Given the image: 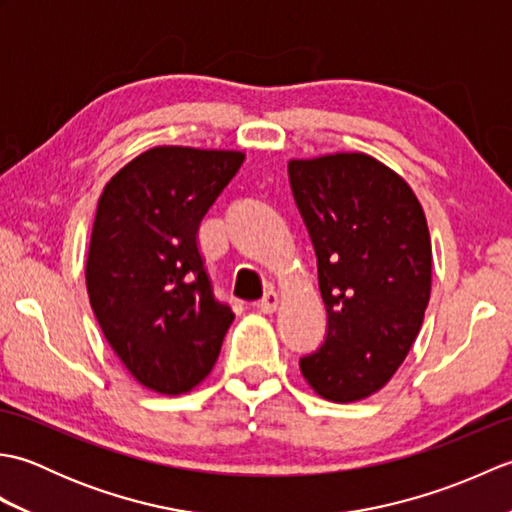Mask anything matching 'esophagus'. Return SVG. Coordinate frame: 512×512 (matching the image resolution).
<instances>
[{"label": "esophagus", "mask_w": 512, "mask_h": 512, "mask_svg": "<svg viewBox=\"0 0 512 512\" xmlns=\"http://www.w3.org/2000/svg\"><path fill=\"white\" fill-rule=\"evenodd\" d=\"M257 308H259V312H264V314H273L279 308V295H277V292L275 290H268L266 295L259 299Z\"/></svg>", "instance_id": "esophagus-1"}]
</instances>
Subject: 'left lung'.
Masks as SVG:
<instances>
[{
  "instance_id": "1",
  "label": "left lung",
  "mask_w": 512,
  "mask_h": 512,
  "mask_svg": "<svg viewBox=\"0 0 512 512\" xmlns=\"http://www.w3.org/2000/svg\"><path fill=\"white\" fill-rule=\"evenodd\" d=\"M288 176L328 310V334L301 358V374L325 400H363L389 383L422 328L427 217L409 184L361 151L292 158Z\"/></svg>"
}]
</instances>
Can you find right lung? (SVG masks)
<instances>
[{
	"label": "right lung",
	"mask_w": 512,
	"mask_h": 512,
	"mask_svg": "<svg viewBox=\"0 0 512 512\" xmlns=\"http://www.w3.org/2000/svg\"><path fill=\"white\" fill-rule=\"evenodd\" d=\"M244 151L151 147L112 176L85 262L92 310L140 385L187 394L211 374L235 314L217 301L198 228Z\"/></svg>",
	"instance_id": "obj_1"
}]
</instances>
